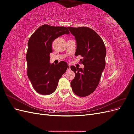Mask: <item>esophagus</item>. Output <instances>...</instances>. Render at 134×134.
Returning <instances> with one entry per match:
<instances>
[{
    "label": "esophagus",
    "mask_w": 134,
    "mask_h": 134,
    "mask_svg": "<svg viewBox=\"0 0 134 134\" xmlns=\"http://www.w3.org/2000/svg\"><path fill=\"white\" fill-rule=\"evenodd\" d=\"M70 65H68V70H70Z\"/></svg>",
    "instance_id": "34e87169"
}]
</instances>
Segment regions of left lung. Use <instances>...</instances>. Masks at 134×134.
<instances>
[{"instance_id": "1", "label": "left lung", "mask_w": 134, "mask_h": 134, "mask_svg": "<svg viewBox=\"0 0 134 134\" xmlns=\"http://www.w3.org/2000/svg\"><path fill=\"white\" fill-rule=\"evenodd\" d=\"M76 41L75 56L81 55L84 68L70 66L75 72L71 82L72 90L79 97H86L98 86L106 65V49L102 39L91 28L85 27H68Z\"/></svg>"}]
</instances>
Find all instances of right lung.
<instances>
[{"label": "right lung", "mask_w": 134, "mask_h": 134, "mask_svg": "<svg viewBox=\"0 0 134 134\" xmlns=\"http://www.w3.org/2000/svg\"><path fill=\"white\" fill-rule=\"evenodd\" d=\"M70 32L65 27L43 25L31 36L28 42L26 54L27 75L35 90L42 95L53 93L59 80L68 69L66 62L58 64L50 63V54L52 52L54 40Z\"/></svg>", "instance_id": "add662e5"}]
</instances>
